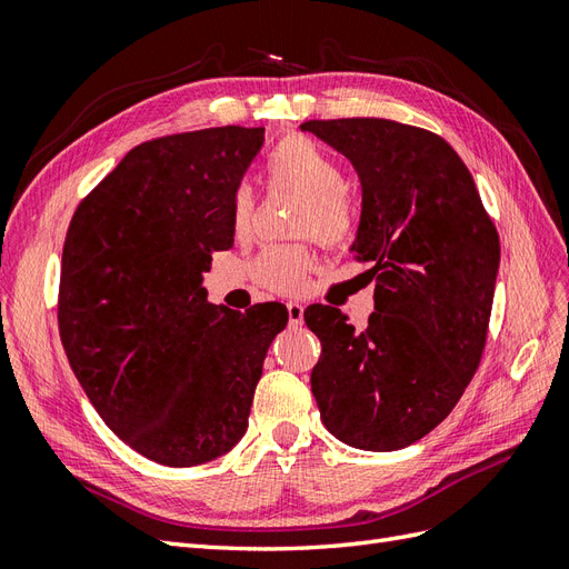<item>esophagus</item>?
<instances>
[{
	"label": "esophagus",
	"instance_id": "esophagus-1",
	"mask_svg": "<svg viewBox=\"0 0 569 569\" xmlns=\"http://www.w3.org/2000/svg\"><path fill=\"white\" fill-rule=\"evenodd\" d=\"M286 310H288V319H290V325H300L302 322V317H305V305L302 302H286Z\"/></svg>",
	"mask_w": 569,
	"mask_h": 569
}]
</instances>
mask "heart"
<instances>
[{
    "label": "heart",
    "mask_w": 569,
    "mask_h": 569,
    "mask_svg": "<svg viewBox=\"0 0 569 569\" xmlns=\"http://www.w3.org/2000/svg\"><path fill=\"white\" fill-rule=\"evenodd\" d=\"M267 174L273 184L290 187L305 197L300 232H312L322 242H343L353 230V211L346 199L341 166L322 146L305 137H288L267 156ZM254 197L240 184L232 194V228L238 236L250 230ZM310 269V254L302 247H269L257 259V281L279 293H298Z\"/></svg>",
    "instance_id": "b5f03b06"
}]
</instances>
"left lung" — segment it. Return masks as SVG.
I'll list each match as a JSON object with an SVG mask.
<instances>
[{
	"mask_svg": "<svg viewBox=\"0 0 569 569\" xmlns=\"http://www.w3.org/2000/svg\"><path fill=\"white\" fill-rule=\"evenodd\" d=\"M302 132L343 153L362 203L351 252L372 261L375 312L356 331L329 305L305 322L322 341L312 395L327 430L368 451L418 442L455 409L480 362L500 238L469 168L428 129L310 120Z\"/></svg>",
	"mask_w": 569,
	"mask_h": 569,
	"instance_id": "obj_1",
	"label": "left lung"
}]
</instances>
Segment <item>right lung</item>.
Returning a JSON list of instances; mask_svg holds the SVG:
<instances>
[{"mask_svg": "<svg viewBox=\"0 0 569 569\" xmlns=\"http://www.w3.org/2000/svg\"><path fill=\"white\" fill-rule=\"evenodd\" d=\"M264 127H211L134 146L71 218L60 337L106 426L163 466L236 447L288 310L207 300L211 252L232 247V194Z\"/></svg>", "mask_w": 569, "mask_h": 569, "instance_id": "right-lung-1", "label": "right lung"}]
</instances>
